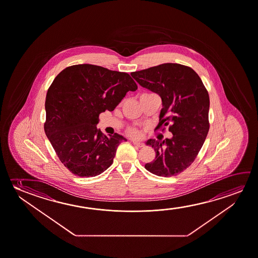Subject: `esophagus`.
<instances>
[{"label":"esophagus","instance_id":"1","mask_svg":"<svg viewBox=\"0 0 258 258\" xmlns=\"http://www.w3.org/2000/svg\"><path fill=\"white\" fill-rule=\"evenodd\" d=\"M133 144L137 146V147H145V144L140 143V142H138V141H133Z\"/></svg>","mask_w":258,"mask_h":258}]
</instances>
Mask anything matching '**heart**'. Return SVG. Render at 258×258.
<instances>
[{"label":"heart","instance_id":"obj_1","mask_svg":"<svg viewBox=\"0 0 258 258\" xmlns=\"http://www.w3.org/2000/svg\"><path fill=\"white\" fill-rule=\"evenodd\" d=\"M127 134L131 136V137H134V138H138L140 136L139 131L137 127H128L127 130Z\"/></svg>","mask_w":258,"mask_h":258}]
</instances>
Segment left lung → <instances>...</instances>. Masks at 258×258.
Listing matches in <instances>:
<instances>
[{
    "label": "left lung",
    "instance_id": "1",
    "mask_svg": "<svg viewBox=\"0 0 258 258\" xmlns=\"http://www.w3.org/2000/svg\"><path fill=\"white\" fill-rule=\"evenodd\" d=\"M131 75L140 86L161 96L163 109L155 130L163 131L169 126L173 135L163 141H147L156 155L145 168L160 177L177 176L194 162L208 134V92L197 72L181 64H160Z\"/></svg>",
    "mask_w": 258,
    "mask_h": 258
}]
</instances>
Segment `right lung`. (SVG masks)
I'll return each instance as SVG.
<instances>
[{
	"label": "right lung",
	"instance_id": "1",
	"mask_svg": "<svg viewBox=\"0 0 258 258\" xmlns=\"http://www.w3.org/2000/svg\"><path fill=\"white\" fill-rule=\"evenodd\" d=\"M138 86L126 72L79 64L59 72L48 88L44 132L64 166L80 177H94L113 163L122 136L103 135L99 114L112 111Z\"/></svg>",
	"mask_w": 258,
	"mask_h": 258
}]
</instances>
